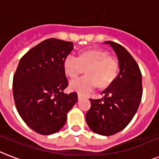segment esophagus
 <instances>
[{
    "instance_id": "esophagus-1",
    "label": "esophagus",
    "mask_w": 159,
    "mask_h": 159,
    "mask_svg": "<svg viewBox=\"0 0 159 159\" xmlns=\"http://www.w3.org/2000/svg\"><path fill=\"white\" fill-rule=\"evenodd\" d=\"M82 98H83V96H82L81 94H80V93H79V94H78V99H79V100H80Z\"/></svg>"
}]
</instances>
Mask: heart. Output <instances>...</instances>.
Segmentation results:
<instances>
[{
	"label": "heart",
	"instance_id": "b5f03b06",
	"mask_svg": "<svg viewBox=\"0 0 159 159\" xmlns=\"http://www.w3.org/2000/svg\"><path fill=\"white\" fill-rule=\"evenodd\" d=\"M65 71L71 80L84 73L83 78L72 81L70 89L84 94L96 87L99 90L109 88L116 80L119 70V63L110 53L101 48L82 50L77 58L68 56L64 62Z\"/></svg>",
	"mask_w": 159,
	"mask_h": 159
}]
</instances>
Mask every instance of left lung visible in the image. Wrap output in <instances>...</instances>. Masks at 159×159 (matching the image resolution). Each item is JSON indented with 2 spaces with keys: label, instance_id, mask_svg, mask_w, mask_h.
I'll use <instances>...</instances> for the list:
<instances>
[{
  "label": "left lung",
  "instance_id": "1",
  "mask_svg": "<svg viewBox=\"0 0 159 159\" xmlns=\"http://www.w3.org/2000/svg\"><path fill=\"white\" fill-rule=\"evenodd\" d=\"M104 43L116 53L119 74L113 84L101 92V99H89L91 107L85 118L93 132L110 136L124 129L136 114L142 99V75L125 48L113 41Z\"/></svg>",
  "mask_w": 159,
  "mask_h": 159
}]
</instances>
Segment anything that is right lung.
<instances>
[{"mask_svg": "<svg viewBox=\"0 0 159 159\" xmlns=\"http://www.w3.org/2000/svg\"><path fill=\"white\" fill-rule=\"evenodd\" d=\"M73 49L72 42L47 39L20 59L14 75L13 96L17 111L40 134L58 132L78 101L75 92L64 93L69 84L64 62Z\"/></svg>", "mask_w": 159, "mask_h": 159, "instance_id": "add662e5", "label": "right lung"}]
</instances>
